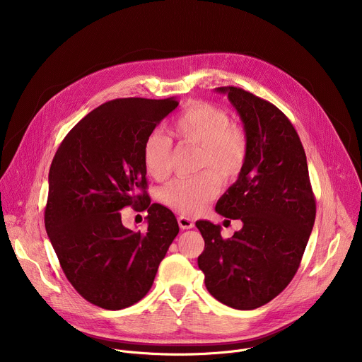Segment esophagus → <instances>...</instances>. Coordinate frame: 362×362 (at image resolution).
I'll return each mask as SVG.
<instances>
[{"label": "esophagus", "mask_w": 362, "mask_h": 362, "mask_svg": "<svg viewBox=\"0 0 362 362\" xmlns=\"http://www.w3.org/2000/svg\"><path fill=\"white\" fill-rule=\"evenodd\" d=\"M177 223H179L180 229H192V228L194 226L193 219L189 218V216H185V215H180V216L177 218Z\"/></svg>", "instance_id": "obj_1"}]
</instances>
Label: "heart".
<instances>
[{
    "label": "heart",
    "instance_id": "heart-1",
    "mask_svg": "<svg viewBox=\"0 0 362 362\" xmlns=\"http://www.w3.org/2000/svg\"><path fill=\"white\" fill-rule=\"evenodd\" d=\"M172 134L182 143L200 146L199 169H214L223 180L236 179L247 158L245 133L230 124L222 109L208 103H193L172 123ZM143 166L148 176L163 180L170 173L172 140L159 132L146 136L141 146ZM221 189L218 176L204 170L193 177H177L162 189V200L182 214H197L216 197Z\"/></svg>",
    "mask_w": 362,
    "mask_h": 362
}]
</instances>
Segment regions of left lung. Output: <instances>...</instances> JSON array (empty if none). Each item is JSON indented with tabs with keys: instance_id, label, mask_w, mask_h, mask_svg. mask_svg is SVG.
<instances>
[{
	"instance_id": "left-lung-1",
	"label": "left lung",
	"mask_w": 362,
	"mask_h": 362,
	"mask_svg": "<svg viewBox=\"0 0 362 362\" xmlns=\"http://www.w3.org/2000/svg\"><path fill=\"white\" fill-rule=\"evenodd\" d=\"M216 91L228 94L247 139L245 168L218 200L216 212L243 226L223 239L219 225L197 221L204 239L197 265L214 298L247 311L272 300L295 276L317 204L305 150L289 119L243 88Z\"/></svg>"
}]
</instances>
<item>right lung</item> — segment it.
Listing matches in <instances>:
<instances>
[{"instance_id":"obj_1","label":"right lung","mask_w":362,"mask_h":362,"mask_svg":"<svg viewBox=\"0 0 362 362\" xmlns=\"http://www.w3.org/2000/svg\"><path fill=\"white\" fill-rule=\"evenodd\" d=\"M177 106L175 97L107 101L69 132L51 163L45 230L69 282L93 305L139 302L179 233L173 212L150 204L141 159L146 136ZM126 205L148 211L144 234L122 226Z\"/></svg>"}]
</instances>
